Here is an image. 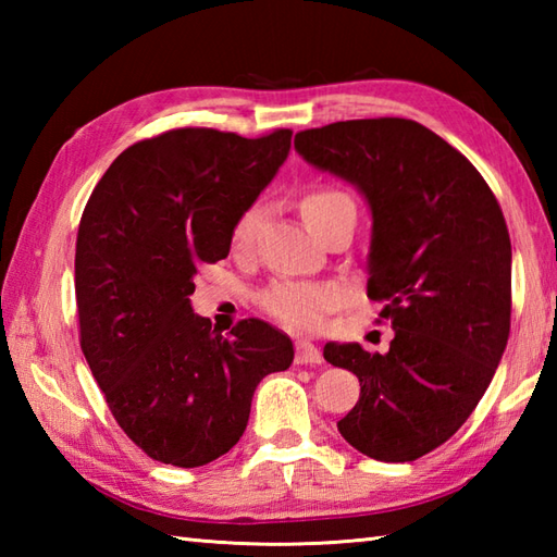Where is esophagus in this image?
Wrapping results in <instances>:
<instances>
[{"mask_svg":"<svg viewBox=\"0 0 557 557\" xmlns=\"http://www.w3.org/2000/svg\"><path fill=\"white\" fill-rule=\"evenodd\" d=\"M321 361H323V354L313 345V342H306V339L297 342V363H321Z\"/></svg>","mask_w":557,"mask_h":557,"instance_id":"1","label":"esophagus"}]
</instances>
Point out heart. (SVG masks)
<instances>
[{
	"label": "heart",
	"instance_id": "b5f03b06",
	"mask_svg": "<svg viewBox=\"0 0 557 557\" xmlns=\"http://www.w3.org/2000/svg\"><path fill=\"white\" fill-rule=\"evenodd\" d=\"M347 203H351V198L335 188H313L301 198V218L309 224V230L315 232L330 212ZM260 215H263V208L258 203L239 212L230 234L234 251L242 253L253 246ZM260 304L280 323L297 330H315L323 323L325 313L337 304V292L327 285H309V282H277L260 294Z\"/></svg>",
	"mask_w": 557,
	"mask_h": 557
}]
</instances>
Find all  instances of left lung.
<instances>
[{
  "mask_svg": "<svg viewBox=\"0 0 557 557\" xmlns=\"http://www.w3.org/2000/svg\"><path fill=\"white\" fill-rule=\"evenodd\" d=\"M294 148L363 194L366 289L395 330L385 354L325 345V361L361 383L337 429L373 459L413 461L457 433L503 359L512 311L503 210L474 164L419 122H335L299 132Z\"/></svg>",
  "mask_w": 557,
  "mask_h": 557,
  "instance_id": "8db88e82",
  "label": "left lung"
}]
</instances>
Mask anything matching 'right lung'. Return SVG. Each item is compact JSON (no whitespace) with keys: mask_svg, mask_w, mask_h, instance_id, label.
<instances>
[{"mask_svg":"<svg viewBox=\"0 0 557 557\" xmlns=\"http://www.w3.org/2000/svg\"><path fill=\"white\" fill-rule=\"evenodd\" d=\"M289 148V128L260 138L174 128L128 146L83 210V357L122 431L162 465L191 469L230 453L258 383L294 361L277 327L248 318L224 337L188 299L198 265L227 258L234 220Z\"/></svg>","mask_w":557,"mask_h":557,"instance_id":"add662e5","label":"right lung"}]
</instances>
